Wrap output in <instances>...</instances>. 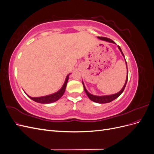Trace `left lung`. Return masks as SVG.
Masks as SVG:
<instances>
[{
    "label": "left lung",
    "instance_id": "left-lung-1",
    "mask_svg": "<svg viewBox=\"0 0 154 154\" xmlns=\"http://www.w3.org/2000/svg\"><path fill=\"white\" fill-rule=\"evenodd\" d=\"M100 40H103V41H105V42H109V43H112V44H116L114 42L113 40H112L110 38H106V37H97ZM118 48L119 49V50L120 51V52L122 53V54L123 55V57H124L125 58V56L122 52V49L120 48V47L119 45H118ZM125 63H126V66H127V78H126V81H125V85H123V88H122V90H121L119 92L116 93V94H110V95H105V96H95V95H93L92 94H91V93L88 92L87 91V90L85 88V86L84 85V83H83V82L82 81V83H83V88H84V91L85 92V93L87 94V96L88 97V98H89L91 101H94V102H96V103H110V102H111L112 101L114 100L115 99L117 98V97H118L121 94H122V92H123L125 88L126 87V85H127V80H128V68H127V62H126V60L125 58Z\"/></svg>",
    "mask_w": 154,
    "mask_h": 154
}]
</instances>
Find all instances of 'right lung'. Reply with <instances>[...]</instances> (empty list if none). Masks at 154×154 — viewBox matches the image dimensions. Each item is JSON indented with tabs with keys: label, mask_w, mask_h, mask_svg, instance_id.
Segmentation results:
<instances>
[{
	"label": "right lung",
	"mask_w": 154,
	"mask_h": 154,
	"mask_svg": "<svg viewBox=\"0 0 154 154\" xmlns=\"http://www.w3.org/2000/svg\"><path fill=\"white\" fill-rule=\"evenodd\" d=\"M69 74H71V73L69 74L67 76V77L66 78V80H65V82L63 83V86L62 87V88H60L58 91L53 93V94H51L47 95V96H41V97H31V96L27 95L26 93V94H27V96L29 97L30 99L33 100L34 101L37 102V103H43V104H48V103H53V102H55L57 100H58L60 97H61L63 95L65 91H66V88L67 83V82L69 80Z\"/></svg>",
	"instance_id": "right-lung-1"
}]
</instances>
